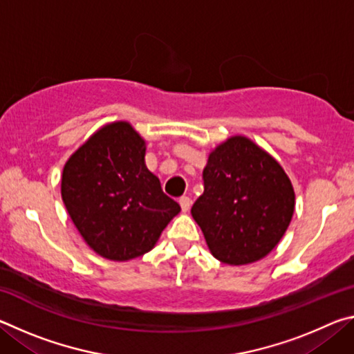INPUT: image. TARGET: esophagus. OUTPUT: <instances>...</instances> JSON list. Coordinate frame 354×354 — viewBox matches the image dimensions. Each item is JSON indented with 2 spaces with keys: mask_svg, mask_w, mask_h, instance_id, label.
<instances>
[{
  "mask_svg": "<svg viewBox=\"0 0 354 354\" xmlns=\"http://www.w3.org/2000/svg\"><path fill=\"white\" fill-rule=\"evenodd\" d=\"M179 205H181L183 212H187L192 206V200L189 196H181V198H179Z\"/></svg>",
  "mask_w": 354,
  "mask_h": 354,
  "instance_id": "34e87169",
  "label": "esophagus"
}]
</instances>
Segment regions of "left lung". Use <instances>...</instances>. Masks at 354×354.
I'll use <instances>...</instances> for the list:
<instances>
[{
  "label": "left lung",
  "mask_w": 354,
  "mask_h": 354,
  "mask_svg": "<svg viewBox=\"0 0 354 354\" xmlns=\"http://www.w3.org/2000/svg\"><path fill=\"white\" fill-rule=\"evenodd\" d=\"M203 179L192 217L215 259L247 266L270 253L295 211L293 185L278 160L248 137L231 136L209 153Z\"/></svg>",
  "instance_id": "left-lung-1"
}]
</instances>
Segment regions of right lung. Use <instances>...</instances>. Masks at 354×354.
<instances>
[{
  "instance_id": "add662e5",
  "label": "right lung",
  "mask_w": 354,
  "mask_h": 354,
  "mask_svg": "<svg viewBox=\"0 0 354 354\" xmlns=\"http://www.w3.org/2000/svg\"><path fill=\"white\" fill-rule=\"evenodd\" d=\"M145 151V139L120 120L95 131L64 165V205L84 241L104 259L124 262L151 251L181 211L147 169Z\"/></svg>"
}]
</instances>
